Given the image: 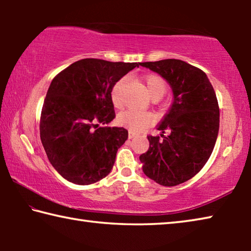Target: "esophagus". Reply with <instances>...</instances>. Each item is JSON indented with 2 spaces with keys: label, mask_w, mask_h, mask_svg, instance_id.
Listing matches in <instances>:
<instances>
[{
  "label": "esophagus",
  "mask_w": 251,
  "mask_h": 251,
  "mask_svg": "<svg viewBox=\"0 0 251 251\" xmlns=\"http://www.w3.org/2000/svg\"><path fill=\"white\" fill-rule=\"evenodd\" d=\"M134 137H135V134H134V133H131V131H129L128 138H129V139H131V138H134Z\"/></svg>",
  "instance_id": "obj_1"
}]
</instances>
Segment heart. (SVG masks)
<instances>
[{
	"label": "heart",
	"mask_w": 251,
	"mask_h": 251,
	"mask_svg": "<svg viewBox=\"0 0 251 251\" xmlns=\"http://www.w3.org/2000/svg\"><path fill=\"white\" fill-rule=\"evenodd\" d=\"M126 77H123L118 79L117 82L114 84L110 92V97H112V101L115 107L121 108L123 104H124V100H123V90L126 84ZM144 83H145L146 91L151 99L152 97H163V95L166 93L167 86L165 80L158 75L151 74L147 75L144 78ZM118 124L123 127L130 129L131 131H141L148 125H151L152 122V115L147 112H139V110L135 109H127L122 112L120 115L117 116Z\"/></svg>",
	"instance_id": "1"
}]
</instances>
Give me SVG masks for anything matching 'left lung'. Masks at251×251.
I'll list each match as a JSON object with an SVG mask.
<instances>
[{
  "label": "left lung",
  "mask_w": 251,
  "mask_h": 251,
  "mask_svg": "<svg viewBox=\"0 0 251 251\" xmlns=\"http://www.w3.org/2000/svg\"><path fill=\"white\" fill-rule=\"evenodd\" d=\"M141 65L171 85L174 100L160 122L159 136H147L150 148L139 156L143 172L161 186H176L193 178L214 151L219 130V106L214 87L201 70L168 58ZM170 134L165 136L163 133Z\"/></svg>",
  "instance_id": "left-lung-1"
}]
</instances>
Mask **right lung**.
<instances>
[{"label": "right lung", "mask_w": 251, "mask_h": 251, "mask_svg": "<svg viewBox=\"0 0 251 251\" xmlns=\"http://www.w3.org/2000/svg\"><path fill=\"white\" fill-rule=\"evenodd\" d=\"M138 65L84 58L53 78L42 107L40 135L50 163L65 179L90 185L112 171L128 131L101 125L115 118L114 84Z\"/></svg>", "instance_id": "right-lung-1"}]
</instances>
